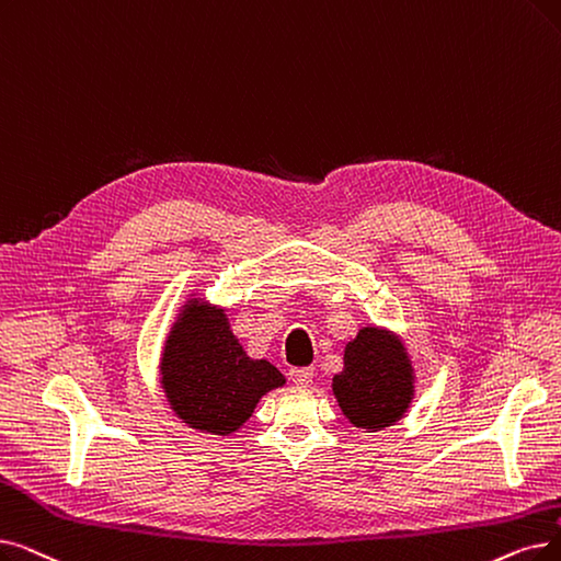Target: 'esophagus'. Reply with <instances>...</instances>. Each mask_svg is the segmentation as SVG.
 Wrapping results in <instances>:
<instances>
[{
    "mask_svg": "<svg viewBox=\"0 0 561 561\" xmlns=\"http://www.w3.org/2000/svg\"><path fill=\"white\" fill-rule=\"evenodd\" d=\"M288 376H290V380H294L296 385H309L311 382V378H313V369L311 367H294L288 371Z\"/></svg>",
    "mask_w": 561,
    "mask_h": 561,
    "instance_id": "obj_1",
    "label": "esophagus"
}]
</instances>
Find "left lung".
<instances>
[{
  "label": "left lung",
  "instance_id": "1",
  "mask_svg": "<svg viewBox=\"0 0 561 561\" xmlns=\"http://www.w3.org/2000/svg\"><path fill=\"white\" fill-rule=\"evenodd\" d=\"M334 397L357 428L380 431L403 417L412 399V369L401 341L364 328L346 346L344 371L332 380Z\"/></svg>",
  "mask_w": 561,
  "mask_h": 561
}]
</instances>
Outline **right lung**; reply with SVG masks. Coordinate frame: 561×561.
<instances>
[{
  "instance_id": "add662e5",
  "label": "right lung",
  "mask_w": 561,
  "mask_h": 561,
  "mask_svg": "<svg viewBox=\"0 0 561 561\" xmlns=\"http://www.w3.org/2000/svg\"><path fill=\"white\" fill-rule=\"evenodd\" d=\"M162 387L176 415L213 435L245 424L263 394L284 376L265 359H250L229 330L222 309L190 300L162 353Z\"/></svg>"
}]
</instances>
